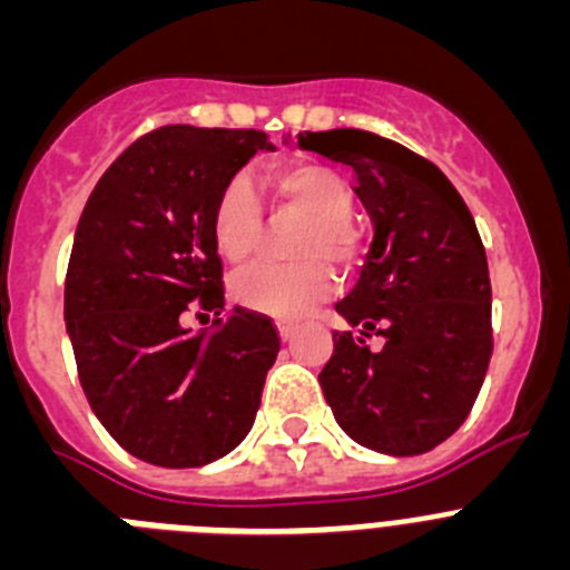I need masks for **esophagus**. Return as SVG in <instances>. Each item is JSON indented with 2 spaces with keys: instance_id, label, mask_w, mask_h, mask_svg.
Segmentation results:
<instances>
[{
  "instance_id": "34e87169",
  "label": "esophagus",
  "mask_w": 570,
  "mask_h": 570,
  "mask_svg": "<svg viewBox=\"0 0 570 570\" xmlns=\"http://www.w3.org/2000/svg\"><path fill=\"white\" fill-rule=\"evenodd\" d=\"M294 334H296V328H294V325H291V322H279L282 342H291V340H294Z\"/></svg>"
}]
</instances>
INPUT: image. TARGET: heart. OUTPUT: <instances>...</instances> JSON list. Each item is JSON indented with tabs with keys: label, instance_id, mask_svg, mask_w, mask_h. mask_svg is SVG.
I'll return each instance as SVG.
<instances>
[{
	"label": "heart",
	"instance_id": "1",
	"mask_svg": "<svg viewBox=\"0 0 570 570\" xmlns=\"http://www.w3.org/2000/svg\"><path fill=\"white\" fill-rule=\"evenodd\" d=\"M262 194L274 214L302 216L288 239L294 262H259L230 282L234 299L256 314L296 320L334 294L336 271L360 259V230L347 219L354 194L340 174L316 163H285L262 176ZM216 250L228 262H245L262 242V208L245 179H230L210 216Z\"/></svg>",
	"mask_w": 570,
	"mask_h": 570
}]
</instances>
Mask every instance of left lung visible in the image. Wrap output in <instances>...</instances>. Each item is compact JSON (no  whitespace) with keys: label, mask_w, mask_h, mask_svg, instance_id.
<instances>
[{"label":"left lung","mask_w":570,"mask_h":570,"mask_svg":"<svg viewBox=\"0 0 570 570\" xmlns=\"http://www.w3.org/2000/svg\"><path fill=\"white\" fill-rule=\"evenodd\" d=\"M347 165L374 223L356 288L336 302L320 385L351 440L380 454H425L471 414L493 354L491 279L480 230L448 176L405 145L356 128L299 136ZM383 336L380 352L364 336Z\"/></svg>","instance_id":"8db88e82"}]
</instances>
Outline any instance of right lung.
Masks as SVG:
<instances>
[{
    "mask_svg": "<svg viewBox=\"0 0 570 570\" xmlns=\"http://www.w3.org/2000/svg\"><path fill=\"white\" fill-rule=\"evenodd\" d=\"M271 148L262 130L165 125L105 170L79 216L65 276L79 382L105 431L150 465H208L256 420L279 331L225 308L210 216L242 165ZM208 313L210 330L187 328Z\"/></svg>",
    "mask_w": 570,
    "mask_h": 570,
    "instance_id": "1",
    "label": "right lung"
}]
</instances>
